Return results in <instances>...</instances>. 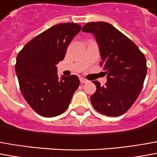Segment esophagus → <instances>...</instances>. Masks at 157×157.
<instances>
[{"mask_svg": "<svg viewBox=\"0 0 157 157\" xmlns=\"http://www.w3.org/2000/svg\"><path fill=\"white\" fill-rule=\"evenodd\" d=\"M87 82H88V80H87V79H85V78H80L81 84H85V83H87Z\"/></svg>", "mask_w": 157, "mask_h": 157, "instance_id": "34e87169", "label": "esophagus"}]
</instances>
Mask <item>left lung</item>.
I'll return each mask as SVG.
<instances>
[{"label": "left lung", "instance_id": "1", "mask_svg": "<svg viewBox=\"0 0 157 157\" xmlns=\"http://www.w3.org/2000/svg\"><path fill=\"white\" fill-rule=\"evenodd\" d=\"M82 31L95 36L101 57L100 65L107 73L105 85L94 81L97 90L90 97L91 104L107 116H120L130 109L141 92L147 72L144 55L111 24L87 23Z\"/></svg>", "mask_w": 157, "mask_h": 157}]
</instances>
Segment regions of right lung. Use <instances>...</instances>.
<instances>
[{"label": "right lung", "instance_id": "add662e5", "mask_svg": "<svg viewBox=\"0 0 157 157\" xmlns=\"http://www.w3.org/2000/svg\"><path fill=\"white\" fill-rule=\"evenodd\" d=\"M80 30L75 23L56 25L28 42L17 56L15 72L21 93L41 116L64 113L79 86L76 75L59 79L56 64L64 59L68 45Z\"/></svg>", "mask_w": 157, "mask_h": 157}]
</instances>
